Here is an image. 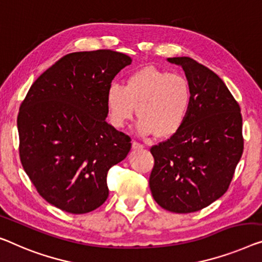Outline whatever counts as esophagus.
Returning a JSON list of instances; mask_svg holds the SVG:
<instances>
[{"mask_svg":"<svg viewBox=\"0 0 262 262\" xmlns=\"http://www.w3.org/2000/svg\"><path fill=\"white\" fill-rule=\"evenodd\" d=\"M132 147H133V149H142V148H143V144H142V143H140V142H138V141H133V143H132Z\"/></svg>","mask_w":262,"mask_h":262,"instance_id":"obj_1","label":"esophagus"}]
</instances>
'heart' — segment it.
Returning <instances> with one entry per match:
<instances>
[{
    "label": "heart",
    "mask_w": 262,
    "mask_h": 262,
    "mask_svg": "<svg viewBox=\"0 0 262 262\" xmlns=\"http://www.w3.org/2000/svg\"><path fill=\"white\" fill-rule=\"evenodd\" d=\"M108 118L115 128H122L134 115L138 130L159 139L174 136L185 126L192 106V89L185 77L155 67L132 73L123 87L112 84L106 95Z\"/></svg>",
    "instance_id": "b5f03b06"
}]
</instances>
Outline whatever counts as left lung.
<instances>
[{
  "label": "left lung",
  "mask_w": 262,
  "mask_h": 262,
  "mask_svg": "<svg viewBox=\"0 0 262 262\" xmlns=\"http://www.w3.org/2000/svg\"><path fill=\"white\" fill-rule=\"evenodd\" d=\"M181 66L192 89L185 126L155 146L149 187L169 212L192 213L227 192L244 151L243 116L220 77L193 58L169 57Z\"/></svg>",
  "instance_id": "8db88e82"
}]
</instances>
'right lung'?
I'll return each instance as SVG.
<instances>
[{
  "mask_svg": "<svg viewBox=\"0 0 262 262\" xmlns=\"http://www.w3.org/2000/svg\"><path fill=\"white\" fill-rule=\"evenodd\" d=\"M126 54L70 53L37 77L19 106L18 154L37 193L64 212L107 200V174L129 153L130 138L109 124L106 95Z\"/></svg>",
  "mask_w": 262,
  "mask_h": 262,
  "instance_id": "1",
  "label": "right lung"
}]
</instances>
